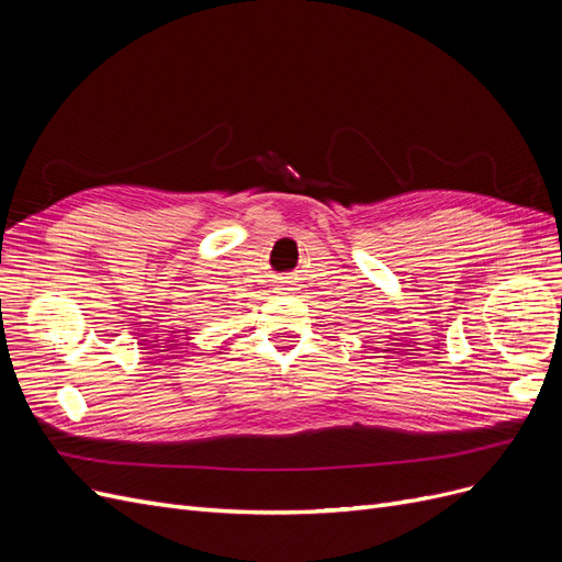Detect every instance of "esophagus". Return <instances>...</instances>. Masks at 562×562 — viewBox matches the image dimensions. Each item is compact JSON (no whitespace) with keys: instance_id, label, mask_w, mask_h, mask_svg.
Returning <instances> with one entry per match:
<instances>
[{"instance_id":"esophagus-1","label":"esophagus","mask_w":562,"mask_h":562,"mask_svg":"<svg viewBox=\"0 0 562 562\" xmlns=\"http://www.w3.org/2000/svg\"><path fill=\"white\" fill-rule=\"evenodd\" d=\"M283 285H291V283H283ZM279 291H293V288H279Z\"/></svg>"}]
</instances>
